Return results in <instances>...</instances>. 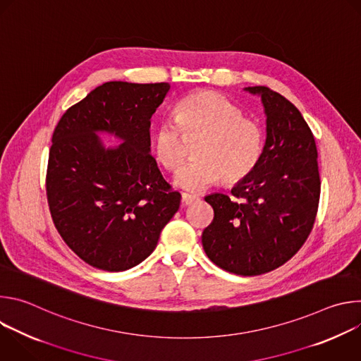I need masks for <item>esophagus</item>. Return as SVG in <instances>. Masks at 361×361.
Segmentation results:
<instances>
[{
    "label": "esophagus",
    "mask_w": 361,
    "mask_h": 361,
    "mask_svg": "<svg viewBox=\"0 0 361 361\" xmlns=\"http://www.w3.org/2000/svg\"><path fill=\"white\" fill-rule=\"evenodd\" d=\"M198 200L200 198L197 195H194V194H188V192H183L181 194V201H183L184 205H190V204H192V202H195Z\"/></svg>",
    "instance_id": "34e87169"
}]
</instances>
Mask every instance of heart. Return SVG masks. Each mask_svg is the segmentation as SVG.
I'll use <instances>...</instances> for the list:
<instances>
[{"label": "heart", "mask_w": 361, "mask_h": 361, "mask_svg": "<svg viewBox=\"0 0 361 361\" xmlns=\"http://www.w3.org/2000/svg\"><path fill=\"white\" fill-rule=\"evenodd\" d=\"M176 121L163 120L154 133V154L167 170H177L187 157L185 140H197L194 161L174 177L176 185L201 191L219 183L233 184L247 177L259 163L264 134L255 120L219 92L198 91L183 98Z\"/></svg>", "instance_id": "b5f03b06"}]
</instances>
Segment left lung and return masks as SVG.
Wrapping results in <instances>:
<instances>
[{
    "label": "left lung",
    "instance_id": "1",
    "mask_svg": "<svg viewBox=\"0 0 361 361\" xmlns=\"http://www.w3.org/2000/svg\"><path fill=\"white\" fill-rule=\"evenodd\" d=\"M245 91L262 97L266 144L255 169L233 187V197H205L214 219L201 241L220 269L260 276L288 262L310 235L322 181L314 135L295 106L269 87Z\"/></svg>",
    "mask_w": 361,
    "mask_h": 361
}]
</instances>
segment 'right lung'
I'll use <instances>...</instances> for the list:
<instances>
[{
	"instance_id": "1",
	"label": "right lung",
	"mask_w": 361,
	"mask_h": 361,
	"mask_svg": "<svg viewBox=\"0 0 361 361\" xmlns=\"http://www.w3.org/2000/svg\"><path fill=\"white\" fill-rule=\"evenodd\" d=\"M169 91V82H104L54 130L45 177L49 213L66 244L95 269L140 264L180 207L181 194L149 154V120ZM97 132L123 144L106 149Z\"/></svg>"
}]
</instances>
